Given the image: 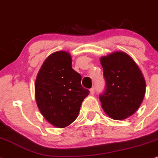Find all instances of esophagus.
<instances>
[{
  "mask_svg": "<svg viewBox=\"0 0 158 158\" xmlns=\"http://www.w3.org/2000/svg\"><path fill=\"white\" fill-rule=\"evenodd\" d=\"M89 91H90V94H92V95H93L94 94V87H92V88L89 89Z\"/></svg>",
  "mask_w": 158,
  "mask_h": 158,
  "instance_id": "obj_1",
  "label": "esophagus"
}]
</instances>
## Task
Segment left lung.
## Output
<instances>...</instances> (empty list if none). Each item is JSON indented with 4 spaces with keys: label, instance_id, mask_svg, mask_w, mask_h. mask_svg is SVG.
Segmentation results:
<instances>
[{
    "label": "left lung",
    "instance_id": "left-lung-1",
    "mask_svg": "<svg viewBox=\"0 0 158 158\" xmlns=\"http://www.w3.org/2000/svg\"><path fill=\"white\" fill-rule=\"evenodd\" d=\"M105 87L99 98L103 110L114 120H123L138 110L146 92L141 72L127 54L116 52L101 59Z\"/></svg>",
    "mask_w": 158,
    "mask_h": 158
}]
</instances>
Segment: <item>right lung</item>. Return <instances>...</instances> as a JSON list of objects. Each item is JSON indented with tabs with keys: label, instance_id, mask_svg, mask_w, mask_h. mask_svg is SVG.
<instances>
[{
	"label": "right lung",
	"instance_id": "add662e5",
	"mask_svg": "<svg viewBox=\"0 0 158 158\" xmlns=\"http://www.w3.org/2000/svg\"><path fill=\"white\" fill-rule=\"evenodd\" d=\"M35 98L43 116L52 125L64 128L77 118L89 91L81 85V75L72 68L66 52L50 55L35 81Z\"/></svg>",
	"mask_w": 158,
	"mask_h": 158
}]
</instances>
